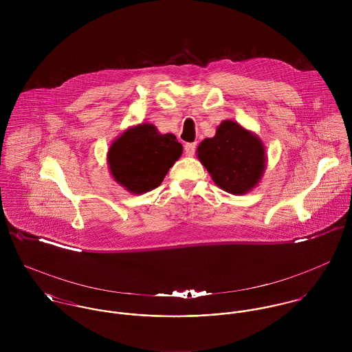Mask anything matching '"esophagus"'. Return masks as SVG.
<instances>
[{"label": "esophagus", "mask_w": 352, "mask_h": 352, "mask_svg": "<svg viewBox=\"0 0 352 352\" xmlns=\"http://www.w3.org/2000/svg\"><path fill=\"white\" fill-rule=\"evenodd\" d=\"M197 151V144H186L184 146V153L187 157H192Z\"/></svg>", "instance_id": "1"}]
</instances>
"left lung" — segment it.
Wrapping results in <instances>:
<instances>
[{"label": "left lung", "mask_w": 352, "mask_h": 352, "mask_svg": "<svg viewBox=\"0 0 352 352\" xmlns=\"http://www.w3.org/2000/svg\"><path fill=\"white\" fill-rule=\"evenodd\" d=\"M197 155L212 182L232 195H244L261 180L267 155L263 141L234 120H223L212 138L203 140Z\"/></svg>", "instance_id": "left-lung-1"}]
</instances>
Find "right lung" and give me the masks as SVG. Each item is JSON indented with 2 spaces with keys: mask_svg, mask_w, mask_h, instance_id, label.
<instances>
[{
  "mask_svg": "<svg viewBox=\"0 0 352 352\" xmlns=\"http://www.w3.org/2000/svg\"><path fill=\"white\" fill-rule=\"evenodd\" d=\"M183 146L173 134H161L151 123L124 130L111 144L107 162L112 179L126 191L142 195L157 188Z\"/></svg>",
  "mask_w": 352,
  "mask_h": 352,
  "instance_id": "1",
  "label": "right lung"
}]
</instances>
